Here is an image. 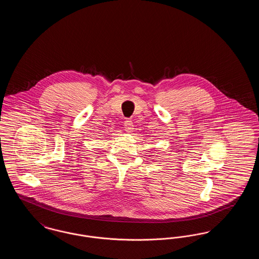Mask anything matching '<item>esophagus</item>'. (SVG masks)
<instances>
[{
    "mask_svg": "<svg viewBox=\"0 0 259 259\" xmlns=\"http://www.w3.org/2000/svg\"><path fill=\"white\" fill-rule=\"evenodd\" d=\"M124 126H125V131H126L127 133L132 132L133 129H134V124H133V122H132L131 120H129V119H127V120L124 121Z\"/></svg>",
    "mask_w": 259,
    "mask_h": 259,
    "instance_id": "1",
    "label": "esophagus"
}]
</instances>
